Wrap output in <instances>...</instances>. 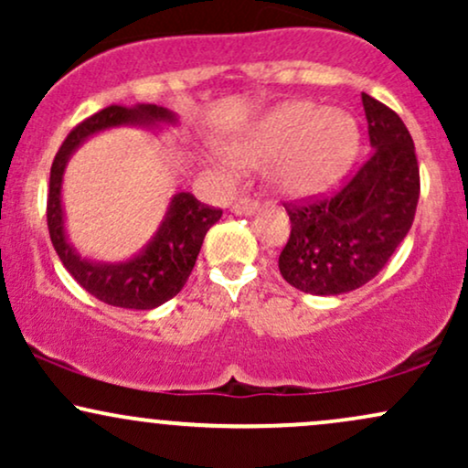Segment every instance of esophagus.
Here are the masks:
<instances>
[{
	"mask_svg": "<svg viewBox=\"0 0 468 468\" xmlns=\"http://www.w3.org/2000/svg\"><path fill=\"white\" fill-rule=\"evenodd\" d=\"M257 208H260V204H257L255 200H250V197H239L238 202L233 204V208H230V211L235 213V216H252V213L257 211Z\"/></svg>",
	"mask_w": 468,
	"mask_h": 468,
	"instance_id": "obj_1",
	"label": "esophagus"
}]
</instances>
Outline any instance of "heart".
I'll use <instances>...</instances> for the list:
<instances>
[{"label": "heart", "mask_w": 468, "mask_h": 468, "mask_svg": "<svg viewBox=\"0 0 468 468\" xmlns=\"http://www.w3.org/2000/svg\"><path fill=\"white\" fill-rule=\"evenodd\" d=\"M358 144V127L343 110L310 101L279 105L230 143L233 163L268 165L271 182L288 196H316L343 178Z\"/></svg>", "instance_id": "obj_1"}]
</instances>
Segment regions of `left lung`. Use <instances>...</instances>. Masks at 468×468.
Listing matches in <instances>:
<instances>
[{
  "instance_id": "8db88e82",
  "label": "left lung",
  "mask_w": 468,
  "mask_h": 468,
  "mask_svg": "<svg viewBox=\"0 0 468 468\" xmlns=\"http://www.w3.org/2000/svg\"><path fill=\"white\" fill-rule=\"evenodd\" d=\"M374 152L332 196L283 204L290 238L279 272L308 294H343L383 271L410 233L420 197V169L400 116L361 94Z\"/></svg>"
}]
</instances>
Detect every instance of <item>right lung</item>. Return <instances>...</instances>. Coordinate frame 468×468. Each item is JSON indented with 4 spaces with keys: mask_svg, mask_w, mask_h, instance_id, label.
Listing matches in <instances>:
<instances>
[{
    "mask_svg": "<svg viewBox=\"0 0 468 468\" xmlns=\"http://www.w3.org/2000/svg\"><path fill=\"white\" fill-rule=\"evenodd\" d=\"M154 121L171 122L176 118L169 110L158 105L105 107L94 116L85 118L68 133L50 169L46 216L58 260L63 261L69 275L77 279L79 286H83L103 303L116 305V308L152 310L176 297L196 266L204 235L222 218V208L202 204L191 193H178L171 200L163 227L158 229L155 238L149 241L141 255L125 264H94V261L80 260L77 252L69 249L61 211V178L69 154L85 138L96 132H103L107 127L149 125Z\"/></svg>",
    "mask_w": 468,
    "mask_h": 468,
    "instance_id": "obj_1",
    "label": "right lung"
}]
</instances>
